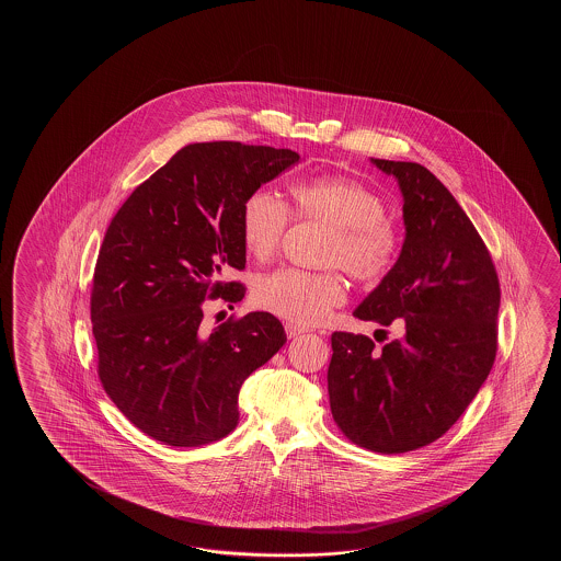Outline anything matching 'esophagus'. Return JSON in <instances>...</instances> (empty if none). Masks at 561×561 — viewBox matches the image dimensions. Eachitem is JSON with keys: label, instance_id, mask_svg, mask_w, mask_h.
I'll use <instances>...</instances> for the list:
<instances>
[{"label": "esophagus", "instance_id": "esophagus-1", "mask_svg": "<svg viewBox=\"0 0 561 561\" xmlns=\"http://www.w3.org/2000/svg\"><path fill=\"white\" fill-rule=\"evenodd\" d=\"M285 329L288 339H297L300 334L307 333V329H302V327H298V324H293V322H286Z\"/></svg>", "mask_w": 561, "mask_h": 561}]
</instances>
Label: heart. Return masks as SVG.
I'll list each match as a JSON object with an SVG mask.
<instances>
[{
    "instance_id": "obj_1",
    "label": "heart",
    "mask_w": 561,
    "mask_h": 561,
    "mask_svg": "<svg viewBox=\"0 0 561 561\" xmlns=\"http://www.w3.org/2000/svg\"><path fill=\"white\" fill-rule=\"evenodd\" d=\"M288 194V206L266 191L252 192L242 204L240 237L254 259L275 256L293 215L300 222L331 228L333 237L322 247V266L343 268L363 285L379 283L393 271L401 239L385 215L387 204L379 192L348 176H317L293 182ZM252 297L261 309L285 321L312 327L345 302L346 286L334 271L278 268L256 280Z\"/></svg>"
}]
</instances>
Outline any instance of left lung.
<instances>
[{
  "mask_svg": "<svg viewBox=\"0 0 561 561\" xmlns=\"http://www.w3.org/2000/svg\"><path fill=\"white\" fill-rule=\"evenodd\" d=\"M403 192L405 242L393 271L355 310L403 324L377 348L336 331L327 373L336 427L375 454H407L451 430L497 355L500 278L488 247L442 180L417 162L373 160Z\"/></svg>",
  "mask_w": 561,
  "mask_h": 561,
  "instance_id": "left-lung-1",
  "label": "left lung"
}]
</instances>
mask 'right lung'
<instances>
[{
    "label": "right lung",
    "instance_id": "1",
    "mask_svg": "<svg viewBox=\"0 0 561 561\" xmlns=\"http://www.w3.org/2000/svg\"><path fill=\"white\" fill-rule=\"evenodd\" d=\"M298 162L249 144H188L119 206L95 261L90 314L98 379L134 427L198 447L239 425V391L286 343L271 312L203 327L204 300L239 302L242 204Z\"/></svg>",
    "mask_w": 561,
    "mask_h": 561
}]
</instances>
